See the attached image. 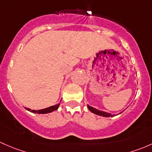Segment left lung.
Wrapping results in <instances>:
<instances>
[{
    "label": "left lung",
    "instance_id": "1",
    "mask_svg": "<svg viewBox=\"0 0 152 152\" xmlns=\"http://www.w3.org/2000/svg\"><path fill=\"white\" fill-rule=\"evenodd\" d=\"M87 108H88V109L91 111V112L93 113V114H95L99 115V116H104V117H112V116H116L115 114H110V113L105 112V111H100V110L96 109V108H93V107L90 106V105H87ZM122 112H120V114Z\"/></svg>",
    "mask_w": 152,
    "mask_h": 152
}]
</instances>
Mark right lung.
Returning <instances> with one entry per match:
<instances>
[{
	"instance_id": "1",
	"label": "right lung",
	"mask_w": 152,
	"mask_h": 152,
	"mask_svg": "<svg viewBox=\"0 0 152 152\" xmlns=\"http://www.w3.org/2000/svg\"><path fill=\"white\" fill-rule=\"evenodd\" d=\"M60 103H58V104H56L55 105H52V106L48 107V108H44V109H40V110H31L30 108H25L28 111H30L32 113H35V114H49V113L52 112V111H56L57 110V108H59L60 106Z\"/></svg>"
}]
</instances>
